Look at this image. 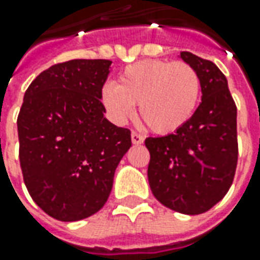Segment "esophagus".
<instances>
[{"label": "esophagus", "instance_id": "1", "mask_svg": "<svg viewBox=\"0 0 260 260\" xmlns=\"http://www.w3.org/2000/svg\"><path fill=\"white\" fill-rule=\"evenodd\" d=\"M143 140H145V137L140 135V133H136V132L132 133V142H133V145H142Z\"/></svg>", "mask_w": 260, "mask_h": 260}]
</instances>
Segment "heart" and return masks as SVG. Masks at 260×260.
Listing matches in <instances>:
<instances>
[{
	"label": "heart",
	"mask_w": 260,
	"mask_h": 260,
	"mask_svg": "<svg viewBox=\"0 0 260 260\" xmlns=\"http://www.w3.org/2000/svg\"><path fill=\"white\" fill-rule=\"evenodd\" d=\"M201 98V78L194 66L178 60L149 59L125 66L114 84L100 92L108 117L124 124L135 114V104L156 133H172L194 115Z\"/></svg>",
	"instance_id": "heart-1"
}]
</instances>
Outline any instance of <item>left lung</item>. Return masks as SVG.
<instances>
[{
    "mask_svg": "<svg viewBox=\"0 0 260 260\" xmlns=\"http://www.w3.org/2000/svg\"><path fill=\"white\" fill-rule=\"evenodd\" d=\"M181 59L201 78V103L175 133L147 137V178L155 198L182 214L214 207L233 184L237 166V108L223 72L189 52Z\"/></svg>",
    "mask_w": 260,
    "mask_h": 260,
    "instance_id": "1",
    "label": "left lung"
}]
</instances>
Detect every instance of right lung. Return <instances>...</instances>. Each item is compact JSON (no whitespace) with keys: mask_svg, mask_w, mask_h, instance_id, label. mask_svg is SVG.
<instances>
[{"mask_svg":"<svg viewBox=\"0 0 260 260\" xmlns=\"http://www.w3.org/2000/svg\"><path fill=\"white\" fill-rule=\"evenodd\" d=\"M110 66L105 59L68 60L25 91L17 118L21 172L33 201L56 220L100 211L132 146L130 130L104 117L100 92Z\"/></svg>","mask_w":260,"mask_h":260,"instance_id":"1","label":"right lung"}]
</instances>
